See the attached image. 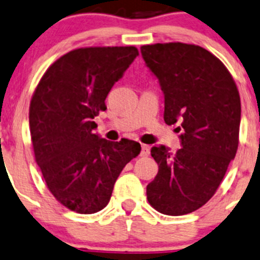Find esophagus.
I'll use <instances>...</instances> for the list:
<instances>
[{
  "label": "esophagus",
  "instance_id": "esophagus-1",
  "mask_svg": "<svg viewBox=\"0 0 260 260\" xmlns=\"http://www.w3.org/2000/svg\"><path fill=\"white\" fill-rule=\"evenodd\" d=\"M148 154H149V146L142 145V147H141V156L146 157L148 156Z\"/></svg>",
  "mask_w": 260,
  "mask_h": 260
}]
</instances>
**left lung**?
<instances>
[{
  "instance_id": "obj_1",
  "label": "left lung",
  "mask_w": 260,
  "mask_h": 260,
  "mask_svg": "<svg viewBox=\"0 0 260 260\" xmlns=\"http://www.w3.org/2000/svg\"><path fill=\"white\" fill-rule=\"evenodd\" d=\"M141 54L164 91L165 122L182 131L176 153L164 145L151 148L158 172L147 200L162 214H188L212 198L237 153L239 91L224 64L201 46L154 44Z\"/></svg>"
}]
</instances>
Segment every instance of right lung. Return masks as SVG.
I'll return each instance as SVG.
<instances>
[{
    "label": "right lung",
    "instance_id": "obj_1",
    "mask_svg": "<svg viewBox=\"0 0 260 260\" xmlns=\"http://www.w3.org/2000/svg\"><path fill=\"white\" fill-rule=\"evenodd\" d=\"M138 50L135 46L84 48L62 55L41 78L30 104L35 159L50 192L79 214L107 206L125 165L141 145L111 142L94 133V117Z\"/></svg>",
    "mask_w": 260,
    "mask_h": 260
}]
</instances>
